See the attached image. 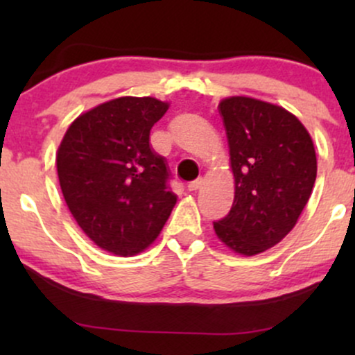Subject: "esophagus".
<instances>
[{
  "label": "esophagus",
  "mask_w": 355,
  "mask_h": 355,
  "mask_svg": "<svg viewBox=\"0 0 355 355\" xmlns=\"http://www.w3.org/2000/svg\"><path fill=\"white\" fill-rule=\"evenodd\" d=\"M203 178H197V180H193V182H190L189 183V190L190 191H197L198 189H202V185H203Z\"/></svg>",
  "instance_id": "obj_1"
}]
</instances>
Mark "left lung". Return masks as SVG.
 Returning a JSON list of instances; mask_svg holds the SVG:
<instances>
[{
  "label": "left lung",
  "mask_w": 355,
  "mask_h": 355,
  "mask_svg": "<svg viewBox=\"0 0 355 355\" xmlns=\"http://www.w3.org/2000/svg\"><path fill=\"white\" fill-rule=\"evenodd\" d=\"M218 110L229 140L235 198L214 229L234 252L257 255L294 229L315 183V150L299 118L282 107L230 96Z\"/></svg>",
  "instance_id": "left-lung-1"
}]
</instances>
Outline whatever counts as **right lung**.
Listing matches in <instances>:
<instances>
[{
    "instance_id": "obj_1",
    "label": "right lung",
    "mask_w": 355,
    "mask_h": 355,
    "mask_svg": "<svg viewBox=\"0 0 355 355\" xmlns=\"http://www.w3.org/2000/svg\"><path fill=\"white\" fill-rule=\"evenodd\" d=\"M168 103L121 96L83 113L56 155L64 202L81 230L120 257L145 250L172 214L165 157L150 145V130Z\"/></svg>"
}]
</instances>
